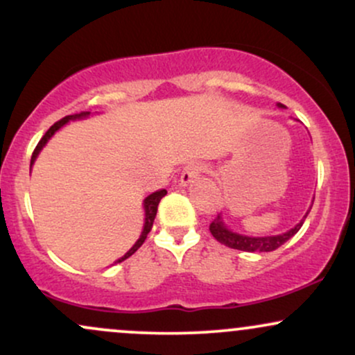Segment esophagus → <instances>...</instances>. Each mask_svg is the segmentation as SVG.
<instances>
[{
    "mask_svg": "<svg viewBox=\"0 0 355 355\" xmlns=\"http://www.w3.org/2000/svg\"><path fill=\"white\" fill-rule=\"evenodd\" d=\"M203 168H205V165H203L202 162H190L189 165H185V168H183L182 177H180L182 185H189L193 178H197L198 175L203 172Z\"/></svg>",
    "mask_w": 355,
    "mask_h": 355,
    "instance_id": "34e87169",
    "label": "esophagus"
}]
</instances>
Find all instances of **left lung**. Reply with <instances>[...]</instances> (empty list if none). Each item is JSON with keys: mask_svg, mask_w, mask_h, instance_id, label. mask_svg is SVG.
Listing matches in <instances>:
<instances>
[{"mask_svg": "<svg viewBox=\"0 0 355 355\" xmlns=\"http://www.w3.org/2000/svg\"><path fill=\"white\" fill-rule=\"evenodd\" d=\"M280 107H282V105H280ZM309 211L311 210H307V214ZM307 214H305V217H307ZM304 220H300V223H297L294 229L285 232V234L274 235V237H247V235L235 234V232L227 229L225 223H223L222 218H220V215H217V217L211 220L210 223V234L214 235L220 243H223V245L230 248H237V250L272 252V250H277L279 247H282L291 237H294L297 232L300 230V227H302Z\"/></svg>", "mask_w": 355, "mask_h": 355, "instance_id": "left-lung-1", "label": "left lung"}]
</instances>
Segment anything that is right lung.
<instances>
[{"mask_svg": "<svg viewBox=\"0 0 355 355\" xmlns=\"http://www.w3.org/2000/svg\"><path fill=\"white\" fill-rule=\"evenodd\" d=\"M88 115H89V112H80V113H75V115H68V116L61 118L60 121H56L55 125H51V126H50V130H48V132L44 133L42 140H40V141H38V145H36L35 152H33V155H31V165L35 164V160H36V157H38L40 150H42L43 146H44V144H46V141L50 140V138L53 137V133H55L56 130L61 128V126H63L64 123H68V121H70V120H76V118H85V116H88ZM165 195H166V190H165V189H162V190L153 191L152 195H148V197L145 198V202H144V207H145V225H144V232H141L140 239L137 240L135 245H133L132 248H130V250L126 252V254H125L123 257H121V259H118L116 262H123L125 259H128V257H132V255L135 254V252L138 250V248L141 247V243L145 242L146 235H148V234H150V230H152V225H153L155 215H157L158 203H160V200H162V198L165 197Z\"/></svg>", "mask_w": 355, "mask_h": 355, "instance_id": "right-lung-1", "label": "right lung"}]
</instances>
